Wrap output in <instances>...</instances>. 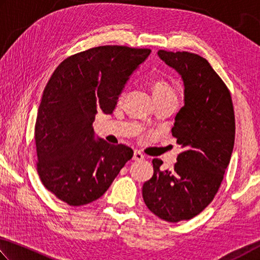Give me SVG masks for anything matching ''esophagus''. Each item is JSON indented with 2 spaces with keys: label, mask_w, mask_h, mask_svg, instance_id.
<instances>
[{
  "label": "esophagus",
  "mask_w": 260,
  "mask_h": 260,
  "mask_svg": "<svg viewBox=\"0 0 260 260\" xmlns=\"http://www.w3.org/2000/svg\"><path fill=\"white\" fill-rule=\"evenodd\" d=\"M144 157H145L144 154H142L139 151H135L134 152V156H133V160L134 161H143Z\"/></svg>",
  "instance_id": "obj_1"
}]
</instances>
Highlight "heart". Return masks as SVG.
<instances>
[{"instance_id":"heart-1","label":"heart","mask_w":260,"mask_h":260,"mask_svg":"<svg viewBox=\"0 0 260 260\" xmlns=\"http://www.w3.org/2000/svg\"><path fill=\"white\" fill-rule=\"evenodd\" d=\"M153 94H154V98H158V97H165V95H170L175 93L169 86V84L166 83L165 81H156L155 83L153 84Z\"/></svg>"}]
</instances>
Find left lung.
<instances>
[{
    "label": "left lung",
    "instance_id": "8db88e82",
    "mask_svg": "<svg viewBox=\"0 0 260 260\" xmlns=\"http://www.w3.org/2000/svg\"><path fill=\"white\" fill-rule=\"evenodd\" d=\"M157 56L184 84V106L172 127L184 152L172 170H161L163 162L154 158V175L143 185V198L154 215L178 222L199 215L218 192L234 147V109L229 89L207 59L165 50Z\"/></svg>",
    "mask_w": 260,
    "mask_h": 260
}]
</instances>
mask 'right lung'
<instances>
[{"label":"right lung","mask_w":260,"mask_h":260,"mask_svg":"<svg viewBox=\"0 0 260 260\" xmlns=\"http://www.w3.org/2000/svg\"><path fill=\"white\" fill-rule=\"evenodd\" d=\"M149 49L104 45L63 60L43 91L35 124L38 172L50 192L70 206L99 199L134 155L124 145L95 136L98 112L112 114Z\"/></svg>","instance_id":"1"}]
</instances>
